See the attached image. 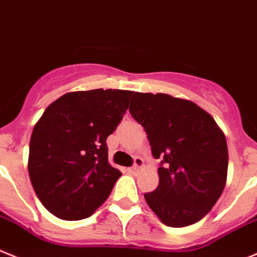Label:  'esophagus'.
Masks as SVG:
<instances>
[{"instance_id":"1","label":"esophagus","mask_w":257,"mask_h":257,"mask_svg":"<svg viewBox=\"0 0 257 257\" xmlns=\"http://www.w3.org/2000/svg\"><path fill=\"white\" fill-rule=\"evenodd\" d=\"M143 166V160L140 157H136L134 158V165L131 167V169H128L129 172H137L140 171L141 167Z\"/></svg>"}]
</instances>
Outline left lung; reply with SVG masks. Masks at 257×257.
Segmentation results:
<instances>
[{
	"mask_svg": "<svg viewBox=\"0 0 257 257\" xmlns=\"http://www.w3.org/2000/svg\"><path fill=\"white\" fill-rule=\"evenodd\" d=\"M132 116L145 128L158 167L157 189L145 194L164 224L185 227L205 217L226 186V137L205 110L167 93L134 92Z\"/></svg>",
	"mask_w": 257,
	"mask_h": 257,
	"instance_id": "1",
	"label": "left lung"
}]
</instances>
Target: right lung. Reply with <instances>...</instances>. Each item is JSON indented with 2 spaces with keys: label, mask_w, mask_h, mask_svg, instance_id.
<instances>
[{
  "label": "right lung",
  "mask_w": 257,
  "mask_h": 257,
  "mask_svg": "<svg viewBox=\"0 0 257 257\" xmlns=\"http://www.w3.org/2000/svg\"><path fill=\"white\" fill-rule=\"evenodd\" d=\"M133 91L68 92L52 102L33 129L29 176L52 214L87 218L107 199L121 176L107 161L106 138L128 109Z\"/></svg>",
  "instance_id": "right-lung-1"
}]
</instances>
